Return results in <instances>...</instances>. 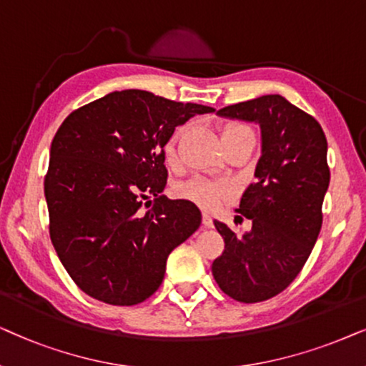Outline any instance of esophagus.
I'll return each mask as SVG.
<instances>
[{
	"instance_id": "34e87169",
	"label": "esophagus",
	"mask_w": 366,
	"mask_h": 366,
	"mask_svg": "<svg viewBox=\"0 0 366 366\" xmlns=\"http://www.w3.org/2000/svg\"><path fill=\"white\" fill-rule=\"evenodd\" d=\"M202 224H204V227H212V226H214L212 217L209 216L207 212H204V214H202Z\"/></svg>"
}]
</instances>
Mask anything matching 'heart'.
<instances>
[{"instance_id": "heart-1", "label": "heart", "mask_w": 366, "mask_h": 366, "mask_svg": "<svg viewBox=\"0 0 366 366\" xmlns=\"http://www.w3.org/2000/svg\"><path fill=\"white\" fill-rule=\"evenodd\" d=\"M242 129H247V127L232 125V127H229L227 130H242ZM165 152H167L169 159H174L175 140H170V142L167 144V149H165ZM179 194L182 197L189 199V201L196 202L197 206H201L204 209H214V207H217L221 202L226 201V199L231 197L232 191L226 182H211V180L194 179V180H191V182L184 184V186L179 189Z\"/></svg>"}]
</instances>
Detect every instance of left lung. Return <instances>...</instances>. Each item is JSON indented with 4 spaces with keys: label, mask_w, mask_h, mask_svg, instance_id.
I'll return each instance as SVG.
<instances>
[{
    "label": "left lung",
    "mask_w": 366,
    "mask_h": 366,
    "mask_svg": "<svg viewBox=\"0 0 366 366\" xmlns=\"http://www.w3.org/2000/svg\"><path fill=\"white\" fill-rule=\"evenodd\" d=\"M217 115L259 125L261 157L239 204L249 231L236 234L214 221L226 246L212 276L232 300L259 303L288 288L318 239L328 144L318 122L281 95L227 105Z\"/></svg>",
    "instance_id": "1"
}]
</instances>
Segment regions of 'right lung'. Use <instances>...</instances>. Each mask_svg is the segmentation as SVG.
<instances>
[{
	"label": "right lung",
	"instance_id": "1",
	"mask_svg": "<svg viewBox=\"0 0 366 366\" xmlns=\"http://www.w3.org/2000/svg\"><path fill=\"white\" fill-rule=\"evenodd\" d=\"M212 110L122 90L63 120L51 142L45 197L53 247L84 293L132 306L162 285L169 254L202 219L194 202L162 194L164 147L175 127ZM144 200L153 204L147 213L139 211Z\"/></svg>",
	"mask_w": 366,
	"mask_h": 366
}]
</instances>
